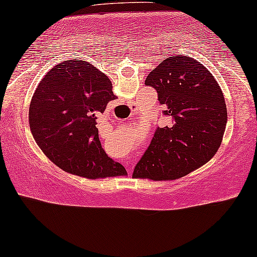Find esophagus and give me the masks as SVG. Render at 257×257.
I'll return each instance as SVG.
<instances>
[{
  "label": "esophagus",
  "instance_id": "esophagus-1",
  "mask_svg": "<svg viewBox=\"0 0 257 257\" xmlns=\"http://www.w3.org/2000/svg\"><path fill=\"white\" fill-rule=\"evenodd\" d=\"M126 168H127V172L128 173L132 172V168H131V165H130V163H126Z\"/></svg>",
  "mask_w": 257,
  "mask_h": 257
}]
</instances>
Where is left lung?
Wrapping results in <instances>:
<instances>
[{
    "label": "left lung",
    "instance_id": "obj_1",
    "mask_svg": "<svg viewBox=\"0 0 257 257\" xmlns=\"http://www.w3.org/2000/svg\"><path fill=\"white\" fill-rule=\"evenodd\" d=\"M145 84L157 90L168 124L156 128L133 178L178 179L218 151L227 123L223 92L206 66L183 55L165 58Z\"/></svg>",
    "mask_w": 257,
    "mask_h": 257
}]
</instances>
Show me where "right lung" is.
I'll list each match as a JSON object with an SVG mask.
<instances>
[{"mask_svg": "<svg viewBox=\"0 0 257 257\" xmlns=\"http://www.w3.org/2000/svg\"><path fill=\"white\" fill-rule=\"evenodd\" d=\"M110 79L86 61H64L38 85L29 110L39 147L58 168L89 179L126 175L98 139L96 115L115 100Z\"/></svg>", "mask_w": 257, "mask_h": 257, "instance_id": "obj_1", "label": "right lung"}]
</instances>
